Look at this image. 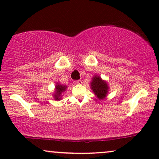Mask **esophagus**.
Listing matches in <instances>:
<instances>
[{"label": "esophagus", "mask_w": 159, "mask_h": 159, "mask_svg": "<svg viewBox=\"0 0 159 159\" xmlns=\"http://www.w3.org/2000/svg\"><path fill=\"white\" fill-rule=\"evenodd\" d=\"M75 82H76V84H81L82 83V80H77V81H76Z\"/></svg>", "instance_id": "esophagus-1"}]
</instances>
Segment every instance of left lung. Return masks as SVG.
Here are the masks:
<instances>
[{
    "instance_id": "8db88e82",
    "label": "left lung",
    "mask_w": 159,
    "mask_h": 159,
    "mask_svg": "<svg viewBox=\"0 0 159 159\" xmlns=\"http://www.w3.org/2000/svg\"><path fill=\"white\" fill-rule=\"evenodd\" d=\"M91 88L99 99H103L106 96L108 92V84L99 77H94L91 82Z\"/></svg>"
}]
</instances>
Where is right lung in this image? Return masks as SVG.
Listing matches in <instances>:
<instances>
[{
    "label": "right lung",
    "mask_w": 159,
    "mask_h": 159,
    "mask_svg": "<svg viewBox=\"0 0 159 159\" xmlns=\"http://www.w3.org/2000/svg\"><path fill=\"white\" fill-rule=\"evenodd\" d=\"M66 89V86L65 85H61V84H57L56 86V90H55V94H54V98L56 100H60L61 98V93L65 91Z\"/></svg>",
    "instance_id": "add662e5"
}]
</instances>
